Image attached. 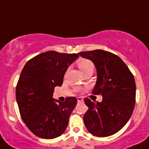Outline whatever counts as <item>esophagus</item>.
<instances>
[{
	"label": "esophagus",
	"instance_id": "34e87169",
	"mask_svg": "<svg viewBox=\"0 0 149 149\" xmlns=\"http://www.w3.org/2000/svg\"><path fill=\"white\" fill-rule=\"evenodd\" d=\"M77 99V102H83V101H84V99H83V98H81V97H78Z\"/></svg>",
	"mask_w": 149,
	"mask_h": 149
}]
</instances>
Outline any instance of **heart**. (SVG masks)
<instances>
[{
    "instance_id": "1",
    "label": "heart",
    "mask_w": 149,
    "mask_h": 149,
    "mask_svg": "<svg viewBox=\"0 0 149 149\" xmlns=\"http://www.w3.org/2000/svg\"><path fill=\"white\" fill-rule=\"evenodd\" d=\"M77 66L80 68L83 74L89 72H93L94 70V64L91 60L87 59H80L77 63Z\"/></svg>"
}]
</instances>
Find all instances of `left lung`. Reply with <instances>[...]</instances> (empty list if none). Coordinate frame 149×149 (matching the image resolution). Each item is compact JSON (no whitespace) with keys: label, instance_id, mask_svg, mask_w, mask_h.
<instances>
[{"label":"left lung","instance_id":"8db88e82","mask_svg":"<svg viewBox=\"0 0 149 149\" xmlns=\"http://www.w3.org/2000/svg\"><path fill=\"white\" fill-rule=\"evenodd\" d=\"M79 55L94 63L97 81L93 93L101 94L103 98L96 103L84 99L89 108L84 116V125L94 136H111L125 125L134 111L136 99L134 75L120 57L109 51L94 50L80 52Z\"/></svg>","mask_w":149,"mask_h":149}]
</instances>
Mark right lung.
<instances>
[{"mask_svg": "<svg viewBox=\"0 0 149 149\" xmlns=\"http://www.w3.org/2000/svg\"><path fill=\"white\" fill-rule=\"evenodd\" d=\"M78 54L46 51L24 66L16 86V101L22 120L36 136L54 139L65 131L77 98L68 97L60 102L53 98V93L54 87L62 86L65 72Z\"/></svg>", "mask_w": 149, "mask_h": 149, "instance_id": "obj_1", "label": "right lung"}]
</instances>
